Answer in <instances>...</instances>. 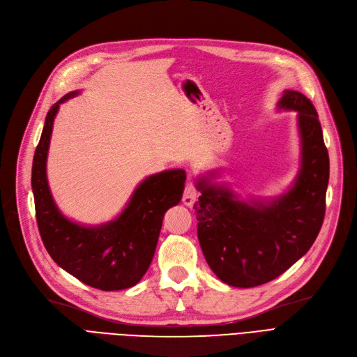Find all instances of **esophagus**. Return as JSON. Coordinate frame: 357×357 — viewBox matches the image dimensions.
<instances>
[{
	"label": "esophagus",
	"mask_w": 357,
	"mask_h": 357,
	"mask_svg": "<svg viewBox=\"0 0 357 357\" xmlns=\"http://www.w3.org/2000/svg\"><path fill=\"white\" fill-rule=\"evenodd\" d=\"M197 197H198V192L195 190V186L192 185V182H190L188 185H186L183 197H182V201H183V204L186 205V207H192Z\"/></svg>",
	"instance_id": "34e87169"
}]
</instances>
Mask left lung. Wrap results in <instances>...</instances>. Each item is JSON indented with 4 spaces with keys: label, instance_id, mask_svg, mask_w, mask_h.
<instances>
[{
    "label": "left lung",
    "instance_id": "1",
    "mask_svg": "<svg viewBox=\"0 0 357 357\" xmlns=\"http://www.w3.org/2000/svg\"><path fill=\"white\" fill-rule=\"evenodd\" d=\"M278 111L296 112L299 167L275 197L243 198L217 169L195 179L198 240L211 271L224 284L253 288L282 275L312 246L326 213L330 175L321 124L311 101L285 89Z\"/></svg>",
    "mask_w": 357,
    "mask_h": 357
}]
</instances>
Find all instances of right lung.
Returning a JSON list of instances; mask_svg holds the SVG:
<instances>
[{"instance_id":"add662e5","label":"right lung","mask_w":357,"mask_h":357,"mask_svg":"<svg viewBox=\"0 0 357 357\" xmlns=\"http://www.w3.org/2000/svg\"><path fill=\"white\" fill-rule=\"evenodd\" d=\"M72 91L49 109L31 167L37 226L50 257L81 282L101 291L135 287L147 272L158 246L165 213L182 199L186 172L166 169L144 178L121 213L101 224L66 217L54 202L47 181V155L61 104L78 97Z\"/></svg>"}]
</instances>
